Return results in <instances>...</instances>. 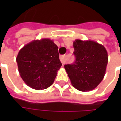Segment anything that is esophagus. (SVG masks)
<instances>
[{"instance_id": "esophagus-1", "label": "esophagus", "mask_w": 121, "mask_h": 121, "mask_svg": "<svg viewBox=\"0 0 121 121\" xmlns=\"http://www.w3.org/2000/svg\"><path fill=\"white\" fill-rule=\"evenodd\" d=\"M60 59L61 62L62 63V64H65V55H62L60 57Z\"/></svg>"}]
</instances>
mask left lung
Listing matches in <instances>:
<instances>
[{"instance_id":"left-lung-1","label":"left lung","mask_w":121,"mask_h":121,"mask_svg":"<svg viewBox=\"0 0 121 121\" xmlns=\"http://www.w3.org/2000/svg\"><path fill=\"white\" fill-rule=\"evenodd\" d=\"M73 47L75 61L65 65V69L76 89L91 91L104 78L108 60L106 50L103 45L90 40L76 39Z\"/></svg>"}]
</instances>
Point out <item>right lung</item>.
<instances>
[{
    "instance_id": "obj_1",
    "label": "right lung",
    "mask_w": 121,
    "mask_h": 121,
    "mask_svg": "<svg viewBox=\"0 0 121 121\" xmlns=\"http://www.w3.org/2000/svg\"><path fill=\"white\" fill-rule=\"evenodd\" d=\"M20 76L26 84L39 90L50 87L62 64L52 40H34L22 48L16 58Z\"/></svg>"
}]
</instances>
